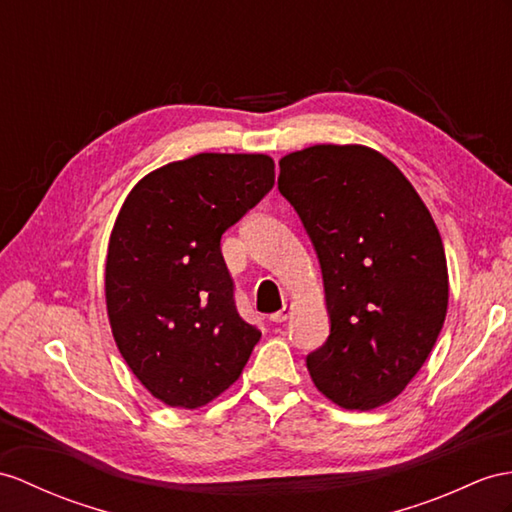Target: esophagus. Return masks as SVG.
<instances>
[{"mask_svg": "<svg viewBox=\"0 0 512 512\" xmlns=\"http://www.w3.org/2000/svg\"><path fill=\"white\" fill-rule=\"evenodd\" d=\"M291 310H293V306L291 304H284L278 313H273L271 315V321H276V323H282V321H286L289 319V315H291Z\"/></svg>", "mask_w": 512, "mask_h": 512, "instance_id": "1", "label": "esophagus"}]
</instances>
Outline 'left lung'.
Returning a JSON list of instances; mask_svg holds the SVG:
<instances>
[{"instance_id":"obj_1","label":"left lung","mask_w":512,"mask_h":512,"mask_svg":"<svg viewBox=\"0 0 512 512\" xmlns=\"http://www.w3.org/2000/svg\"><path fill=\"white\" fill-rule=\"evenodd\" d=\"M289 199L321 265L330 336L306 356L343 408L395 400L439 336L450 282L441 234L389 158L365 145H313L280 160Z\"/></svg>"}]
</instances>
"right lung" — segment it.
I'll use <instances>...</instances> for the list:
<instances>
[{
    "mask_svg": "<svg viewBox=\"0 0 512 512\" xmlns=\"http://www.w3.org/2000/svg\"><path fill=\"white\" fill-rule=\"evenodd\" d=\"M265 154H197L134 186L110 234L112 336L156 400L199 408L239 380L260 330L241 319L221 234L276 180Z\"/></svg>",
    "mask_w": 512,
    "mask_h": 512,
    "instance_id": "right-lung-1",
    "label": "right lung"
}]
</instances>
